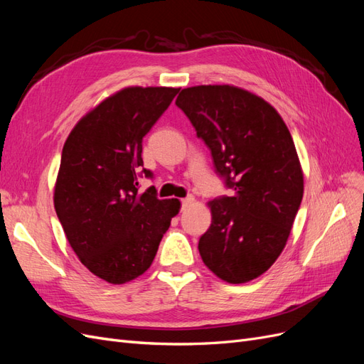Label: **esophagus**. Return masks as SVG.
Wrapping results in <instances>:
<instances>
[{
	"label": "esophagus",
	"mask_w": 364,
	"mask_h": 364,
	"mask_svg": "<svg viewBox=\"0 0 364 364\" xmlns=\"http://www.w3.org/2000/svg\"><path fill=\"white\" fill-rule=\"evenodd\" d=\"M193 202H194V197H193V196H186L185 199H182V200H181V203H182V209L188 208Z\"/></svg>",
	"instance_id": "34e87169"
}]
</instances>
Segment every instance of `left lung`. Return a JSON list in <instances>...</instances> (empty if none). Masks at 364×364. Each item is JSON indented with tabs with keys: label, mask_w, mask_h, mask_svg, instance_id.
<instances>
[{
	"label": "left lung",
	"mask_w": 364,
	"mask_h": 364,
	"mask_svg": "<svg viewBox=\"0 0 364 364\" xmlns=\"http://www.w3.org/2000/svg\"><path fill=\"white\" fill-rule=\"evenodd\" d=\"M211 150L230 196L211 206L199 240L206 267L230 284L258 278L287 243L304 196V176L290 132L262 98L229 85L193 86L176 100Z\"/></svg>",
	"instance_id": "left-lung-1"
}]
</instances>
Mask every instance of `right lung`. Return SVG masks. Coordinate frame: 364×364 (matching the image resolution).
<instances>
[{"instance_id":"right-lung-1","label":"right lung","mask_w":364,"mask_h":364,"mask_svg":"<svg viewBox=\"0 0 364 364\" xmlns=\"http://www.w3.org/2000/svg\"><path fill=\"white\" fill-rule=\"evenodd\" d=\"M178 87H126L85 115L65 142L54 208L73 250L95 277L111 284L138 278L179 213L161 200L142 162V138L167 111Z\"/></svg>"}]
</instances>
